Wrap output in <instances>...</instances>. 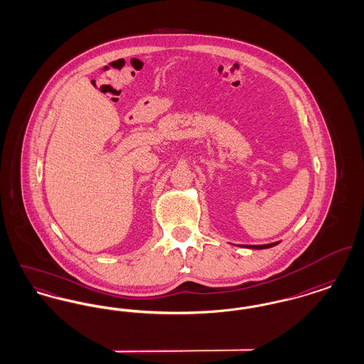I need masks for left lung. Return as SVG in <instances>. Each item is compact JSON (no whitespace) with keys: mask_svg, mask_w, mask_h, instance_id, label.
Instances as JSON below:
<instances>
[{"mask_svg":"<svg viewBox=\"0 0 364 364\" xmlns=\"http://www.w3.org/2000/svg\"><path fill=\"white\" fill-rule=\"evenodd\" d=\"M277 242H270V244H263V245H245L247 248H252V250H263V248H270L273 245H277Z\"/></svg>","mask_w":364,"mask_h":364,"instance_id":"8db88e82","label":"left lung"}]
</instances>
